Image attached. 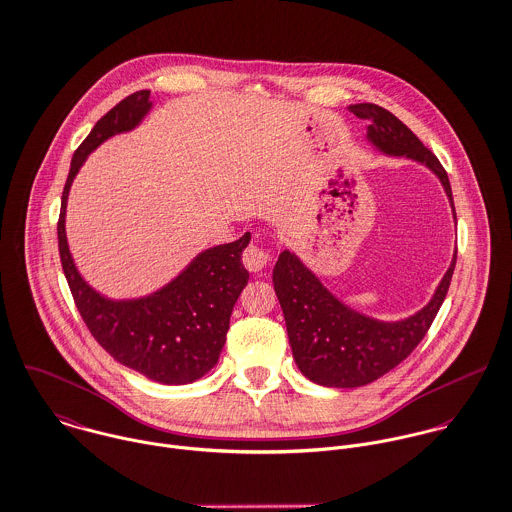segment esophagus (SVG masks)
I'll return each mask as SVG.
<instances>
[{
	"label": "esophagus",
	"mask_w": 512,
	"mask_h": 512,
	"mask_svg": "<svg viewBox=\"0 0 512 512\" xmlns=\"http://www.w3.org/2000/svg\"><path fill=\"white\" fill-rule=\"evenodd\" d=\"M242 262L244 266L250 270V272H262L266 266H270L272 262V254L268 250H264L262 246L258 244H250L244 254H242Z\"/></svg>",
	"instance_id": "34e87169"
}]
</instances>
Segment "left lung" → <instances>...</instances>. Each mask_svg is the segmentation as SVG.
Returning <instances> with one entry per match:
<instances>
[{
	"label": "left lung",
	"mask_w": 512,
	"mask_h": 512,
	"mask_svg": "<svg viewBox=\"0 0 512 512\" xmlns=\"http://www.w3.org/2000/svg\"><path fill=\"white\" fill-rule=\"evenodd\" d=\"M347 109L369 123L367 141L377 151L417 161L435 172L455 216L447 172L411 129L373 103H357ZM455 262L457 252L425 308L399 322H381L345 306L294 252L284 250L274 266L272 282L298 369L318 385L343 389L367 385L391 371L431 328L447 296Z\"/></svg>",
	"instance_id": "8db88e82"
}]
</instances>
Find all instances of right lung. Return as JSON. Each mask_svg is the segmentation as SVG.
Returning a JSON list of instances; mask_svg holds the SVG:
<instances>
[{"label": "right lung", "instance_id": "1", "mask_svg": "<svg viewBox=\"0 0 512 512\" xmlns=\"http://www.w3.org/2000/svg\"><path fill=\"white\" fill-rule=\"evenodd\" d=\"M151 107V91L129 95L97 121L75 151L57 222L59 256L75 306L99 345L153 381L184 385L208 373L220 357L234 304L248 284L242 250L250 232L202 250L167 286L133 300H111L93 290L79 274L65 234L69 190L87 157L107 139L139 127Z\"/></svg>", "mask_w": 512, "mask_h": 512}]
</instances>
